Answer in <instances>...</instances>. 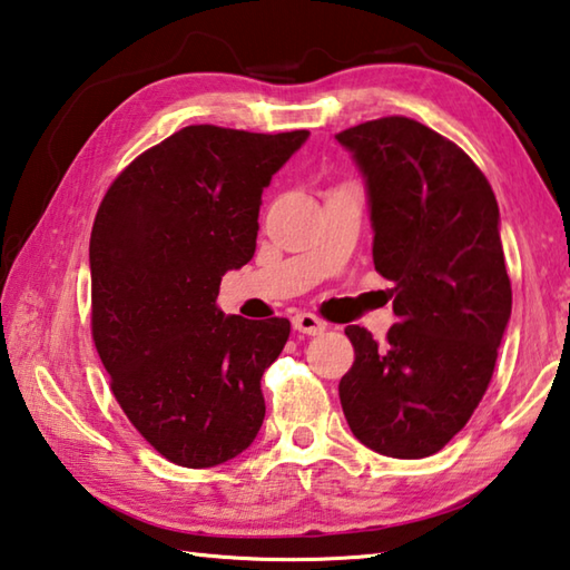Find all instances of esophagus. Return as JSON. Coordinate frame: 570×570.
Masks as SVG:
<instances>
[{
    "label": "esophagus",
    "mask_w": 570,
    "mask_h": 570,
    "mask_svg": "<svg viewBox=\"0 0 570 570\" xmlns=\"http://www.w3.org/2000/svg\"><path fill=\"white\" fill-rule=\"evenodd\" d=\"M292 324H294L298 334H306V336H318V334H324V331H326L324 321L316 318L314 314H294Z\"/></svg>",
    "instance_id": "esophagus-1"
}]
</instances>
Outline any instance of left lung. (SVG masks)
I'll list each match as a JSON object with an SVG mask.
<instances>
[{
	"label": "left lung",
	"instance_id": "left-lung-1",
	"mask_svg": "<svg viewBox=\"0 0 570 570\" xmlns=\"http://www.w3.org/2000/svg\"><path fill=\"white\" fill-rule=\"evenodd\" d=\"M366 181L374 266L393 282L386 344L346 326L338 399L354 436L391 459L441 451L469 423L511 318L499 204L469 154L409 117L336 134Z\"/></svg>",
	"mask_w": 570,
	"mask_h": 570
}]
</instances>
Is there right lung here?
Returning a JSON list of instances; mask_svg holds the SVG:
<instances>
[{"instance_id": "obj_1", "label": "right lung", "mask_w": 570, "mask_h": 570, "mask_svg": "<svg viewBox=\"0 0 570 570\" xmlns=\"http://www.w3.org/2000/svg\"><path fill=\"white\" fill-rule=\"evenodd\" d=\"M308 139L196 124L139 154L101 199L89 242L91 336L114 399L186 469L252 446L262 376L292 324L216 306L222 276L252 262L262 191Z\"/></svg>"}]
</instances>
